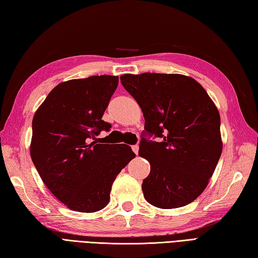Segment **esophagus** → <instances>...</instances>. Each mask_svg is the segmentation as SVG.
Returning <instances> with one entry per match:
<instances>
[{
    "instance_id": "esophagus-1",
    "label": "esophagus",
    "mask_w": 258,
    "mask_h": 258,
    "mask_svg": "<svg viewBox=\"0 0 258 258\" xmlns=\"http://www.w3.org/2000/svg\"><path fill=\"white\" fill-rule=\"evenodd\" d=\"M132 149H133V152H134L136 155L139 154V145H137V144H136V145L132 146Z\"/></svg>"
}]
</instances>
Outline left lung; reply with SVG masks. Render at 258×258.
<instances>
[{"label":"left lung","instance_id":"left-lung-1","mask_svg":"<svg viewBox=\"0 0 258 258\" xmlns=\"http://www.w3.org/2000/svg\"><path fill=\"white\" fill-rule=\"evenodd\" d=\"M119 79L145 118L139 155L151 172L143 180L144 197L161 209L189 205L206 189L222 153L217 106L187 76L145 73Z\"/></svg>","mask_w":258,"mask_h":258}]
</instances>
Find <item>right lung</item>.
I'll use <instances>...</instances> for the list:
<instances>
[{"label":"right lung","mask_w":258,"mask_h":258,"mask_svg":"<svg viewBox=\"0 0 258 258\" xmlns=\"http://www.w3.org/2000/svg\"><path fill=\"white\" fill-rule=\"evenodd\" d=\"M117 85L118 77L106 75L62 82L34 115L32 160L47 188L70 210L103 209L113 181L135 157L125 144L91 142L112 127L102 116Z\"/></svg>","instance_id":"add662e5"}]
</instances>
